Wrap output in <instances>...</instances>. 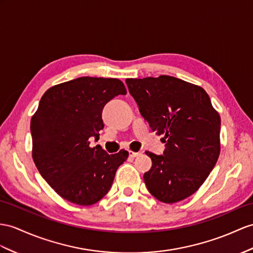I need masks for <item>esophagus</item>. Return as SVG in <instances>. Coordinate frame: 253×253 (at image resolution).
I'll return each instance as SVG.
<instances>
[{"instance_id":"1","label":"esophagus","mask_w":253,"mask_h":253,"mask_svg":"<svg viewBox=\"0 0 253 253\" xmlns=\"http://www.w3.org/2000/svg\"><path fill=\"white\" fill-rule=\"evenodd\" d=\"M140 155H141V152H135V151H133V150L128 151V156L132 157V158H136V157H138V156H140Z\"/></svg>"}]
</instances>
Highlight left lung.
Returning <instances> with one entry per match:
<instances>
[{
    "label": "left lung",
    "mask_w": 253,
    "mask_h": 253,
    "mask_svg": "<svg viewBox=\"0 0 253 253\" xmlns=\"http://www.w3.org/2000/svg\"><path fill=\"white\" fill-rule=\"evenodd\" d=\"M126 83L141 116L165 143L163 156L146 152L152 161L144 174L148 191L168 204L189 198L219 158V113L204 89L182 79L161 75Z\"/></svg>",
    "instance_id": "left-lung-1"
}]
</instances>
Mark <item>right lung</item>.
Here are the masks:
<instances>
[{"label":"right lung","instance_id":"add662e5","mask_svg":"<svg viewBox=\"0 0 253 253\" xmlns=\"http://www.w3.org/2000/svg\"><path fill=\"white\" fill-rule=\"evenodd\" d=\"M126 89L117 78L79 77L49 88L31 119L32 158L42 177L61 198L90 206L107 194L128 152L90 147L104 127L105 104Z\"/></svg>","mask_w":253,"mask_h":253}]
</instances>
